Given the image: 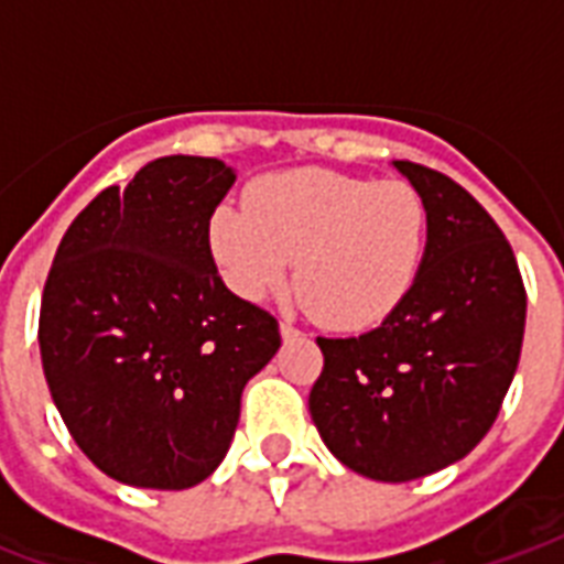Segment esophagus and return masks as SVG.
Here are the masks:
<instances>
[{
	"mask_svg": "<svg viewBox=\"0 0 564 564\" xmlns=\"http://www.w3.org/2000/svg\"><path fill=\"white\" fill-rule=\"evenodd\" d=\"M281 339H283V343L301 339V330H299V327H292L290 322H281Z\"/></svg>",
	"mask_w": 564,
	"mask_h": 564,
	"instance_id": "esophagus-1",
	"label": "esophagus"
}]
</instances>
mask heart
<instances>
[{"label": "heart", "instance_id": "1", "mask_svg": "<svg viewBox=\"0 0 564 564\" xmlns=\"http://www.w3.org/2000/svg\"><path fill=\"white\" fill-rule=\"evenodd\" d=\"M210 251L239 299L260 301L295 281L327 327L369 330L410 299L430 248V210L406 181L290 170L257 181L248 207L219 204Z\"/></svg>", "mask_w": 564, "mask_h": 564}]
</instances>
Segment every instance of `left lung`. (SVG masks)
I'll list each match as a JSON object with an SVG mask.
<instances>
[{
    "label": "left lung",
    "instance_id": "left-lung-1",
    "mask_svg": "<svg viewBox=\"0 0 564 564\" xmlns=\"http://www.w3.org/2000/svg\"><path fill=\"white\" fill-rule=\"evenodd\" d=\"M430 248L410 299L362 336L316 343L310 415L330 454L383 482L427 477L480 445L516 377L527 292L512 246L468 189L421 163Z\"/></svg>",
    "mask_w": 564,
    "mask_h": 564
}]
</instances>
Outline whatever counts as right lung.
<instances>
[{
  "mask_svg": "<svg viewBox=\"0 0 564 564\" xmlns=\"http://www.w3.org/2000/svg\"><path fill=\"white\" fill-rule=\"evenodd\" d=\"M237 181L216 158L145 163L66 228L40 304L48 392L75 445L137 489H189L225 459L278 318L221 283L210 216Z\"/></svg>",
  "mask_w": 564,
  "mask_h": 564,
  "instance_id": "right-lung-1",
  "label": "right lung"
}]
</instances>
